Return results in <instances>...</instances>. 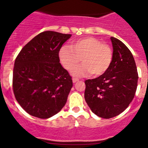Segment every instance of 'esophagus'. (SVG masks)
<instances>
[{"instance_id":"34e87169","label":"esophagus","mask_w":148,"mask_h":148,"mask_svg":"<svg viewBox=\"0 0 148 148\" xmlns=\"http://www.w3.org/2000/svg\"><path fill=\"white\" fill-rule=\"evenodd\" d=\"M79 81V80L78 79H76V78H74V79H72V81H73V83H74V84H75V83H76L77 81Z\"/></svg>"}]
</instances>
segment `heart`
<instances>
[{
	"instance_id": "b5f03b06",
	"label": "heart",
	"mask_w": 148,
	"mask_h": 148,
	"mask_svg": "<svg viewBox=\"0 0 148 148\" xmlns=\"http://www.w3.org/2000/svg\"><path fill=\"white\" fill-rule=\"evenodd\" d=\"M58 58L62 67L69 72L82 59L83 64L73 69L72 76L83 77L92 74L94 76H99L109 69L113 60V51L109 46L101 40L86 37L73 42L71 47H61Z\"/></svg>"
}]
</instances>
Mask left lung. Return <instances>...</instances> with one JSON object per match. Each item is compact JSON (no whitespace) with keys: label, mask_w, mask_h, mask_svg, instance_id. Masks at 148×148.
Wrapping results in <instances>:
<instances>
[{"label":"left lung","mask_w":148,"mask_h":148,"mask_svg":"<svg viewBox=\"0 0 148 148\" xmlns=\"http://www.w3.org/2000/svg\"><path fill=\"white\" fill-rule=\"evenodd\" d=\"M113 60L103 75L85 81L84 97L95 114L108 119L125 111L135 95L138 72L133 55L127 46L111 37Z\"/></svg>","instance_id":"obj_1"}]
</instances>
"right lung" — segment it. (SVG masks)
Listing matches in <instances>:
<instances>
[{
	"instance_id": "add662e5",
	"label": "right lung",
	"mask_w": 148,
	"mask_h": 148,
	"mask_svg": "<svg viewBox=\"0 0 148 148\" xmlns=\"http://www.w3.org/2000/svg\"><path fill=\"white\" fill-rule=\"evenodd\" d=\"M72 36L45 31L21 49L14 62L13 91L28 114L49 118L60 111L72 89V77L62 67L58 51Z\"/></svg>"
}]
</instances>
